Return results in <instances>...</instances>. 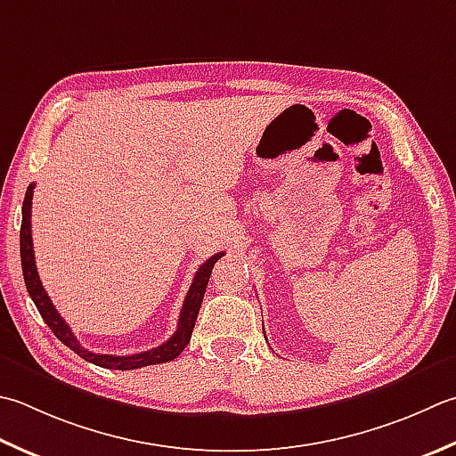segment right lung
I'll list each match as a JSON object with an SVG mask.
<instances>
[{
    "label": "right lung",
    "mask_w": 456,
    "mask_h": 456,
    "mask_svg": "<svg viewBox=\"0 0 456 456\" xmlns=\"http://www.w3.org/2000/svg\"><path fill=\"white\" fill-rule=\"evenodd\" d=\"M33 190H35V183L27 187V193L23 200V219H21V233H20L21 269H23L27 292H29L31 300L35 302V306H37L41 318L45 320V324L51 328V332L55 334L67 347H70V350H73L77 355H80V358L91 362L94 365H101V368H106V370L126 371V370H138V368H146V365H156V363H166V362L175 360L191 340V332H193L195 320H198V314H200L203 294H205V289H208L213 265L219 261L223 253H217L211 258H208V261L200 266L198 273H195L191 287H190V290H187V297L183 300L180 320H177V330L167 342H164L158 347H151V350H148V352H140V354H132V355L93 354V352L85 350V347L78 344L75 334L70 332L69 324L61 318L55 306H53L51 298L47 297V292H45L43 284L39 281V273H37V266H35V255H33V239H31Z\"/></svg>",
    "instance_id": "add662e5"
}]
</instances>
